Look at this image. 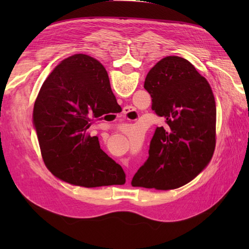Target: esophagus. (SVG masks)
Returning a JSON list of instances; mask_svg holds the SVG:
<instances>
[{"label": "esophagus", "instance_id": "esophagus-1", "mask_svg": "<svg viewBox=\"0 0 249 249\" xmlns=\"http://www.w3.org/2000/svg\"><path fill=\"white\" fill-rule=\"evenodd\" d=\"M131 112H134V110L131 107H125L124 110H123V113H124V116H128Z\"/></svg>", "mask_w": 249, "mask_h": 249}]
</instances>
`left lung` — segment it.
Instances as JSON below:
<instances>
[{
  "instance_id": "obj_1",
  "label": "left lung",
  "mask_w": 249,
  "mask_h": 249,
  "mask_svg": "<svg viewBox=\"0 0 249 249\" xmlns=\"http://www.w3.org/2000/svg\"><path fill=\"white\" fill-rule=\"evenodd\" d=\"M144 89L152 97V109L165 125L156 127L149 158L131 185L161 190L181 187L197 177L213 156V92L206 79L181 56H166L152 67Z\"/></svg>"
}]
</instances>
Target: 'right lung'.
Segmentation results:
<instances>
[{
  "instance_id": "right-lung-1",
  "label": "right lung",
  "mask_w": 249,
  "mask_h": 249,
  "mask_svg": "<svg viewBox=\"0 0 249 249\" xmlns=\"http://www.w3.org/2000/svg\"><path fill=\"white\" fill-rule=\"evenodd\" d=\"M121 108L107 71L87 54L63 60L46 79L34 104L33 123L50 172L83 187L125 183L123 169L88 135L96 119Z\"/></svg>"
}]
</instances>
